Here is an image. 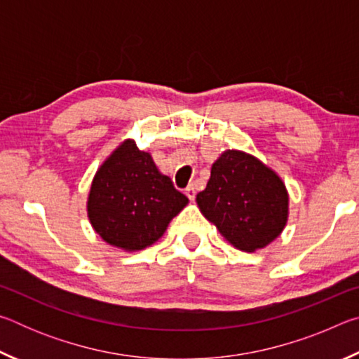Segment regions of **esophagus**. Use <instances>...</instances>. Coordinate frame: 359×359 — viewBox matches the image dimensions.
Returning <instances> with one entry per match:
<instances>
[{
    "mask_svg": "<svg viewBox=\"0 0 359 359\" xmlns=\"http://www.w3.org/2000/svg\"><path fill=\"white\" fill-rule=\"evenodd\" d=\"M185 194L190 199H194V196H196V187H194L193 184L191 185H188L187 188H185Z\"/></svg>",
    "mask_w": 359,
    "mask_h": 359,
    "instance_id": "obj_1",
    "label": "esophagus"
}]
</instances>
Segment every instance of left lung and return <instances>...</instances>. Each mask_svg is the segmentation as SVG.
Wrapping results in <instances>:
<instances>
[{"mask_svg": "<svg viewBox=\"0 0 359 359\" xmlns=\"http://www.w3.org/2000/svg\"><path fill=\"white\" fill-rule=\"evenodd\" d=\"M196 201L223 238L244 252L274 241L288 217V193L280 177L239 150H226L212 165L208 187Z\"/></svg>", "mask_w": 359, "mask_h": 359, "instance_id": "8db88e82", "label": "left lung"}]
</instances>
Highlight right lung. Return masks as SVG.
<instances>
[{
	"instance_id": "1",
	"label": "right lung",
	"mask_w": 359,
	"mask_h": 359,
	"mask_svg": "<svg viewBox=\"0 0 359 359\" xmlns=\"http://www.w3.org/2000/svg\"><path fill=\"white\" fill-rule=\"evenodd\" d=\"M187 203L147 151L125 141L96 172L87 208L96 233L107 244L131 252L160 239Z\"/></svg>"
}]
</instances>
